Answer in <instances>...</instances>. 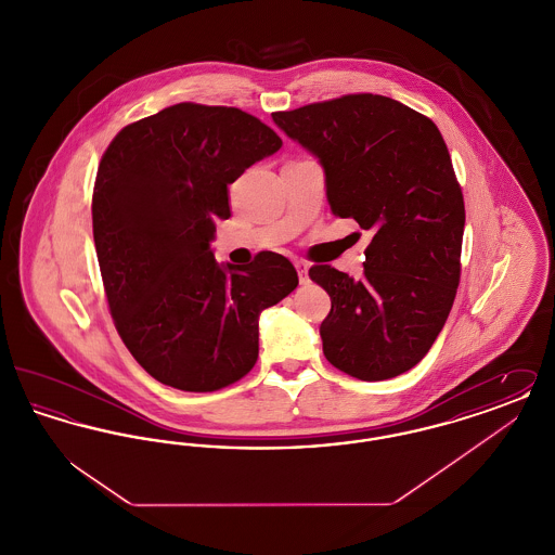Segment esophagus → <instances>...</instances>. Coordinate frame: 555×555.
<instances>
[{
    "mask_svg": "<svg viewBox=\"0 0 555 555\" xmlns=\"http://www.w3.org/2000/svg\"><path fill=\"white\" fill-rule=\"evenodd\" d=\"M295 268H297V274H299V283H308V281H310V276H308L310 266H308V262L297 260V262H295Z\"/></svg>",
    "mask_w": 555,
    "mask_h": 555,
    "instance_id": "obj_1",
    "label": "esophagus"
}]
</instances>
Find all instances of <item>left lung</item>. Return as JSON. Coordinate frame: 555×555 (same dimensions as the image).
Here are the masks:
<instances>
[{"mask_svg":"<svg viewBox=\"0 0 555 555\" xmlns=\"http://www.w3.org/2000/svg\"><path fill=\"white\" fill-rule=\"evenodd\" d=\"M272 120L320 159L333 214L372 233L360 281L310 268L331 297L320 324L326 360L360 380L414 369L453 306L466 222L437 125L372 93L274 112Z\"/></svg>","mask_w":555,"mask_h":555,"instance_id":"obj_1","label":"left lung"}]
</instances>
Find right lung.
<instances>
[{
	"label": "right lung",
	"mask_w": 555,
	"mask_h": 555,
	"mask_svg": "<svg viewBox=\"0 0 555 555\" xmlns=\"http://www.w3.org/2000/svg\"><path fill=\"white\" fill-rule=\"evenodd\" d=\"M281 137L256 116L183 102L127 125L93 186V238L109 314L132 358L162 385L208 393L258 360V320L297 287L279 254L247 268L214 260L229 185Z\"/></svg>",
	"instance_id": "add662e5"
}]
</instances>
